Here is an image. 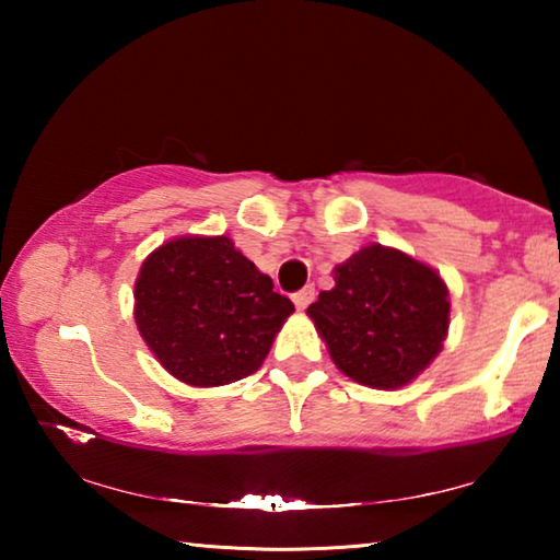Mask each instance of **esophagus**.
<instances>
[{"instance_id": "1", "label": "esophagus", "mask_w": 560, "mask_h": 560, "mask_svg": "<svg viewBox=\"0 0 560 560\" xmlns=\"http://www.w3.org/2000/svg\"><path fill=\"white\" fill-rule=\"evenodd\" d=\"M314 299H316V289L314 287H303L301 291L293 293V303H296V308H306Z\"/></svg>"}]
</instances>
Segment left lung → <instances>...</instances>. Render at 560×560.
Wrapping results in <instances>:
<instances>
[{
    "label": "left lung",
    "mask_w": 560,
    "mask_h": 560,
    "mask_svg": "<svg viewBox=\"0 0 560 560\" xmlns=\"http://www.w3.org/2000/svg\"><path fill=\"white\" fill-rule=\"evenodd\" d=\"M336 287L308 306L330 358L371 387H400L440 353L450 326L447 287L430 267L371 244L334 271Z\"/></svg>",
    "instance_id": "obj_1"
}]
</instances>
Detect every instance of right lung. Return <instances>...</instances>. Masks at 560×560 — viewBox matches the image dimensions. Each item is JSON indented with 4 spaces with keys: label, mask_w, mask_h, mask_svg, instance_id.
<instances>
[{
    "label": "right lung",
    "mask_w": 560,
    "mask_h": 560,
    "mask_svg": "<svg viewBox=\"0 0 560 560\" xmlns=\"http://www.w3.org/2000/svg\"><path fill=\"white\" fill-rule=\"evenodd\" d=\"M289 296L226 236H183L145 259L136 324L177 381L226 385L259 371L291 316Z\"/></svg>",
    "instance_id": "obj_1"
}]
</instances>
